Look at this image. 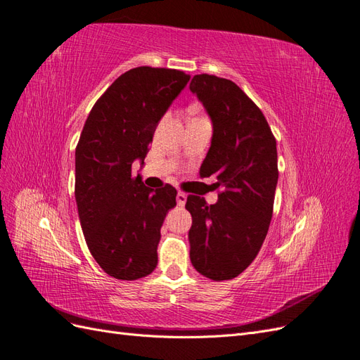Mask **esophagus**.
<instances>
[{
  "mask_svg": "<svg viewBox=\"0 0 360 360\" xmlns=\"http://www.w3.org/2000/svg\"><path fill=\"white\" fill-rule=\"evenodd\" d=\"M176 202H178V205L179 207H182V205H186V202H187V195L184 191H178V195H176Z\"/></svg>",
  "mask_w": 360,
  "mask_h": 360,
  "instance_id": "34e87169",
  "label": "esophagus"
}]
</instances>
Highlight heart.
Wrapping results in <instances>:
<instances>
[{
    "label": "heart",
    "mask_w": 360,
    "mask_h": 360,
    "mask_svg": "<svg viewBox=\"0 0 360 360\" xmlns=\"http://www.w3.org/2000/svg\"><path fill=\"white\" fill-rule=\"evenodd\" d=\"M196 118H200V117H196Z\"/></svg>",
    "instance_id": "obj_1"
}]
</instances>
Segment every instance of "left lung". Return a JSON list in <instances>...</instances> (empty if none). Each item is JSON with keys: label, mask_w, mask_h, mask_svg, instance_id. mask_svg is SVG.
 <instances>
[{"label": "left lung", "mask_w": 360, "mask_h": 360, "mask_svg": "<svg viewBox=\"0 0 360 360\" xmlns=\"http://www.w3.org/2000/svg\"><path fill=\"white\" fill-rule=\"evenodd\" d=\"M190 91L213 122L211 147L200 178L216 176V204L196 195L186 208L190 260L210 280H233L259 254L274 211L278 164L276 141L260 108L234 82L196 75Z\"/></svg>", "instance_id": "left-lung-1"}]
</instances>
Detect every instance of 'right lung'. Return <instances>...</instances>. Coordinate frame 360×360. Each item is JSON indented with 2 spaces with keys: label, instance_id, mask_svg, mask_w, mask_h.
<instances>
[{
  "label": "right lung",
  "instance_id": "right-lung-1",
  "mask_svg": "<svg viewBox=\"0 0 360 360\" xmlns=\"http://www.w3.org/2000/svg\"><path fill=\"white\" fill-rule=\"evenodd\" d=\"M188 80L179 70H129L96 101L80 134L75 195L82 231L94 260L117 280L143 278L158 263L176 188L146 187L132 164H144L158 122Z\"/></svg>",
  "mask_w": 360,
  "mask_h": 360
}]
</instances>
